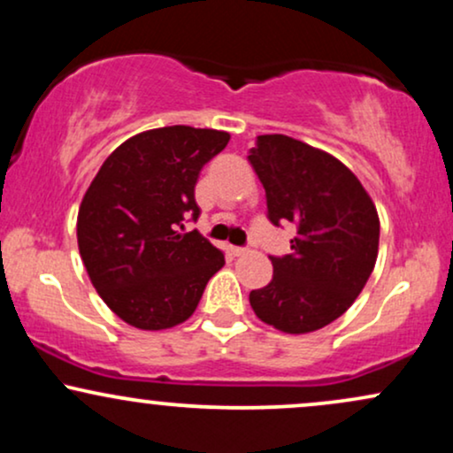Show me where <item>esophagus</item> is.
Returning a JSON list of instances; mask_svg holds the SVG:
<instances>
[{"instance_id": "obj_1", "label": "esophagus", "mask_w": 453, "mask_h": 453, "mask_svg": "<svg viewBox=\"0 0 453 453\" xmlns=\"http://www.w3.org/2000/svg\"><path fill=\"white\" fill-rule=\"evenodd\" d=\"M230 253L234 257H241V256H244V253H247V249H242V247H230Z\"/></svg>"}]
</instances>
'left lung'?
Instances as JSON below:
<instances>
[{"label":"left lung","mask_w":453,"mask_h":453,"mask_svg":"<svg viewBox=\"0 0 453 453\" xmlns=\"http://www.w3.org/2000/svg\"><path fill=\"white\" fill-rule=\"evenodd\" d=\"M266 189L268 219L296 223L292 256L270 257L274 274L249 294L264 324L309 334L345 313L379 253L375 202L357 176L326 150L283 134L257 136L249 155Z\"/></svg>","instance_id":"1"}]
</instances>
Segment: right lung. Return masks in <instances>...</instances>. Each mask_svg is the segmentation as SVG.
<instances>
[{
  "label": "right lung",
  "mask_w": 453,
  "mask_h": 453,
  "mask_svg": "<svg viewBox=\"0 0 453 453\" xmlns=\"http://www.w3.org/2000/svg\"><path fill=\"white\" fill-rule=\"evenodd\" d=\"M230 142L219 129L170 126L140 132L108 155L81 202L78 251L93 288L138 330H168L194 315L226 259L202 234L194 189L202 165Z\"/></svg>",
  "instance_id": "1"
}]
</instances>
